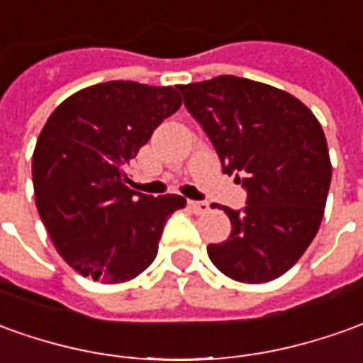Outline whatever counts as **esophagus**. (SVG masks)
I'll return each mask as SVG.
<instances>
[{
  "mask_svg": "<svg viewBox=\"0 0 363 363\" xmlns=\"http://www.w3.org/2000/svg\"><path fill=\"white\" fill-rule=\"evenodd\" d=\"M189 209L196 215H206L211 207H209V203H206V201H189Z\"/></svg>",
  "mask_w": 363,
  "mask_h": 363,
  "instance_id": "1",
  "label": "esophagus"
}]
</instances>
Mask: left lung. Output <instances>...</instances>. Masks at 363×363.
<instances>
[{
    "label": "left lung",
    "mask_w": 363,
    "mask_h": 363,
    "mask_svg": "<svg viewBox=\"0 0 363 363\" xmlns=\"http://www.w3.org/2000/svg\"><path fill=\"white\" fill-rule=\"evenodd\" d=\"M177 89L223 174L245 176L247 206L223 207L231 235L207 247L209 259L233 281L279 279L308 249L324 217L332 164L318 118L289 92L233 74Z\"/></svg>",
    "instance_id": "obj_1"
}]
</instances>
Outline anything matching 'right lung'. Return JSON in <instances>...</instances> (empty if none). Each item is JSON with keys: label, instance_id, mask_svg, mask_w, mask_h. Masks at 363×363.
Segmentation results:
<instances>
[{"label": "right lung", "instance_id": "right-lung-1", "mask_svg": "<svg viewBox=\"0 0 363 363\" xmlns=\"http://www.w3.org/2000/svg\"><path fill=\"white\" fill-rule=\"evenodd\" d=\"M182 106L177 86L132 81L92 84L52 110L33 152L35 206L55 249L102 284L136 279L157 255L182 196L126 186L130 162Z\"/></svg>", "mask_w": 363, "mask_h": 363}]
</instances>
